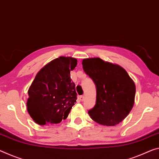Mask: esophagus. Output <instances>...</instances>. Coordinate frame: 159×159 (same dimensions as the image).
I'll return each mask as SVG.
<instances>
[{"mask_svg":"<svg viewBox=\"0 0 159 159\" xmlns=\"http://www.w3.org/2000/svg\"><path fill=\"white\" fill-rule=\"evenodd\" d=\"M84 98H85V97L84 96H82V95H81V96L79 97V100H80V101H84Z\"/></svg>","mask_w":159,"mask_h":159,"instance_id":"obj_1","label":"esophagus"}]
</instances>
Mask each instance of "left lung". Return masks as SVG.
<instances>
[{"label": "left lung", "mask_w": 159, "mask_h": 159, "mask_svg": "<svg viewBox=\"0 0 159 159\" xmlns=\"http://www.w3.org/2000/svg\"><path fill=\"white\" fill-rule=\"evenodd\" d=\"M84 71L96 85V103L89 114L104 126H115L129 115L134 104L135 84L120 65L89 58L82 61Z\"/></svg>", "instance_id": "left-lung-1"}]
</instances>
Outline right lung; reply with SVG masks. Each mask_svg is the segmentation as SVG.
Instances as JSON below:
<instances>
[{"label":"right lung","instance_id":"right-lung-1","mask_svg":"<svg viewBox=\"0 0 159 159\" xmlns=\"http://www.w3.org/2000/svg\"><path fill=\"white\" fill-rule=\"evenodd\" d=\"M76 65L75 58L60 57L37 73L28 89L27 102V112L37 124H58L66 119L77 99L70 75Z\"/></svg>","mask_w":159,"mask_h":159}]
</instances>
